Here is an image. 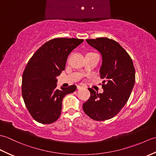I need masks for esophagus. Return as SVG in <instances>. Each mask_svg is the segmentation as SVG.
<instances>
[{
  "label": "esophagus",
  "mask_w": 156,
  "mask_h": 156,
  "mask_svg": "<svg viewBox=\"0 0 156 156\" xmlns=\"http://www.w3.org/2000/svg\"><path fill=\"white\" fill-rule=\"evenodd\" d=\"M84 87H81V86H77V89H78V90H80V89L83 88Z\"/></svg>",
  "instance_id": "obj_1"
}]
</instances>
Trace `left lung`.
<instances>
[{
    "mask_svg": "<svg viewBox=\"0 0 156 156\" xmlns=\"http://www.w3.org/2000/svg\"><path fill=\"white\" fill-rule=\"evenodd\" d=\"M87 42L101 53L100 75L103 93L88 88L90 97L83 104V110L95 121H105L117 115L127 103L135 82V72L130 56L112 39L99 37Z\"/></svg>",
    "mask_w": 156,
    "mask_h": 156,
    "instance_id": "obj_1",
    "label": "left lung"
}]
</instances>
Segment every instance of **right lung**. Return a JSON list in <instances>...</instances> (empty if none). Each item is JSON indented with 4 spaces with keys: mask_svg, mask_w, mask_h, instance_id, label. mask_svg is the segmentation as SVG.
I'll list each match as a JSON object with an SVG mask.
<instances>
[{
    "mask_svg": "<svg viewBox=\"0 0 156 156\" xmlns=\"http://www.w3.org/2000/svg\"><path fill=\"white\" fill-rule=\"evenodd\" d=\"M83 39L55 38L43 45L29 59L22 78V96L29 113L43 124L55 122L61 115L62 101L76 87L58 90L56 77L64 70L70 52Z\"/></svg>",
    "mask_w": 156,
    "mask_h": 156,
    "instance_id": "obj_1",
    "label": "right lung"
}]
</instances>
